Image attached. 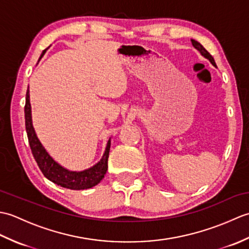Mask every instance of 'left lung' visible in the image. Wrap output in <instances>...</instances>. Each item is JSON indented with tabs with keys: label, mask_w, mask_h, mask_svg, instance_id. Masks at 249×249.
Wrapping results in <instances>:
<instances>
[{
	"label": "left lung",
	"mask_w": 249,
	"mask_h": 249,
	"mask_svg": "<svg viewBox=\"0 0 249 249\" xmlns=\"http://www.w3.org/2000/svg\"><path fill=\"white\" fill-rule=\"evenodd\" d=\"M192 40V44H193V46L195 47L196 49H198L200 52H201V54H202L204 57H206V59H209L210 61H211V63H212V64L214 65V66H216V64H215V61H214V57L210 54V52L206 50L204 47L201 45L200 43H198L197 40H195V39H190Z\"/></svg>",
	"instance_id": "1"
}]
</instances>
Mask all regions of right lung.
I'll return each mask as SVG.
<instances>
[{
  "mask_svg": "<svg viewBox=\"0 0 249 249\" xmlns=\"http://www.w3.org/2000/svg\"><path fill=\"white\" fill-rule=\"evenodd\" d=\"M46 50L47 49L43 51L39 60L41 59V56L45 54ZM24 114H25V129H26V134H28L29 144L31 147L32 154H33L37 165H38L40 169V171L43 172L44 176L48 178L49 181L53 182L54 184L60 185V186L64 188H70L73 190L91 188L102 181L108 169L110 140L108 141L107 147H106L103 158L100 160L98 163H96V165L88 169V170H84L81 172L68 171L52 160L48 153H47L46 150L43 147V145H41L38 138L36 137L33 125H32L29 89L28 91H26V96H25Z\"/></svg>",
  "mask_w": 249,
  "mask_h": 249,
  "instance_id": "1",
  "label": "right lung"
}]
</instances>
